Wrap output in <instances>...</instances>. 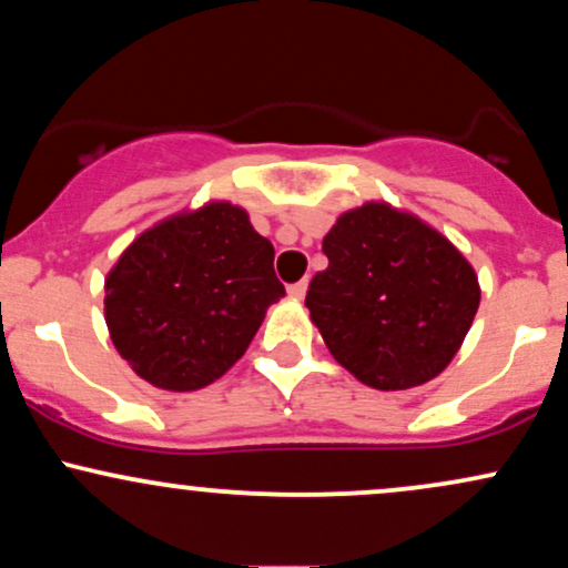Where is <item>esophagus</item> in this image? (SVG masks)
Listing matches in <instances>:
<instances>
[{"label": "esophagus", "mask_w": 568, "mask_h": 568, "mask_svg": "<svg viewBox=\"0 0 568 568\" xmlns=\"http://www.w3.org/2000/svg\"><path fill=\"white\" fill-rule=\"evenodd\" d=\"M288 296L293 298V302H302V298L306 296V280H298V283L288 285Z\"/></svg>", "instance_id": "esophagus-1"}]
</instances>
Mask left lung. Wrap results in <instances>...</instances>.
Returning a JSON list of instances; mask_svg holds the SVG:
<instances>
[{"instance_id":"1","label":"left lung","mask_w":568,"mask_h":568,"mask_svg":"<svg viewBox=\"0 0 568 568\" xmlns=\"http://www.w3.org/2000/svg\"><path fill=\"white\" fill-rule=\"evenodd\" d=\"M323 253L328 270L312 277L306 306L357 382L387 393L419 387L454 361L480 285L448 237L389 202H366L336 219Z\"/></svg>"}]
</instances>
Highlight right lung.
<instances>
[{"label":"right lung","instance_id":"obj_1","mask_svg":"<svg viewBox=\"0 0 568 568\" xmlns=\"http://www.w3.org/2000/svg\"><path fill=\"white\" fill-rule=\"evenodd\" d=\"M275 247L240 205L216 200L141 232L106 275L109 336L160 389L192 393L224 376L285 296Z\"/></svg>","mask_w":568,"mask_h":568}]
</instances>
